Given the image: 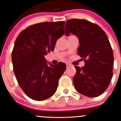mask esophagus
<instances>
[{
  "mask_svg": "<svg viewBox=\"0 0 121 121\" xmlns=\"http://www.w3.org/2000/svg\"><path fill=\"white\" fill-rule=\"evenodd\" d=\"M66 66H67V68H69V67H70L71 64H68V63H67V64H66Z\"/></svg>",
  "mask_w": 121,
  "mask_h": 121,
  "instance_id": "1",
  "label": "esophagus"
}]
</instances>
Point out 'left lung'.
Masks as SVG:
<instances>
[{"label":"left lung","instance_id":"left-lung-1","mask_svg":"<svg viewBox=\"0 0 121 121\" xmlns=\"http://www.w3.org/2000/svg\"><path fill=\"white\" fill-rule=\"evenodd\" d=\"M65 35H77L79 41L78 54L85 65H75L77 72L73 78L75 88L89 97L103 94L112 77L114 54L105 32L96 24L85 19H71L65 24Z\"/></svg>","mask_w":121,"mask_h":121}]
</instances>
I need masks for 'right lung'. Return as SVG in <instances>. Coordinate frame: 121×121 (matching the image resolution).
<instances>
[{
    "label": "right lung",
    "mask_w": 121,
    "mask_h": 121,
    "mask_svg": "<svg viewBox=\"0 0 121 121\" xmlns=\"http://www.w3.org/2000/svg\"><path fill=\"white\" fill-rule=\"evenodd\" d=\"M65 21L30 25L17 36L11 53L13 71L19 85L30 99L42 101L57 91L58 80L66 69L60 62L48 65L44 56L54 49L64 34Z\"/></svg>",
    "instance_id": "obj_1"
}]
</instances>
